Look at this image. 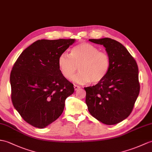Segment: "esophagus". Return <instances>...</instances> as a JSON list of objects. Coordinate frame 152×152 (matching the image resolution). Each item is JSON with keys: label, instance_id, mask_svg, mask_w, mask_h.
<instances>
[{"label": "esophagus", "instance_id": "obj_1", "mask_svg": "<svg viewBox=\"0 0 152 152\" xmlns=\"http://www.w3.org/2000/svg\"><path fill=\"white\" fill-rule=\"evenodd\" d=\"M74 88H75V91H77V89H80V87L78 86H76V85H75V86H74Z\"/></svg>", "mask_w": 152, "mask_h": 152}]
</instances>
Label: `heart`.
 Listing matches in <instances>:
<instances>
[{
	"label": "heart",
	"instance_id": "1",
	"mask_svg": "<svg viewBox=\"0 0 152 152\" xmlns=\"http://www.w3.org/2000/svg\"><path fill=\"white\" fill-rule=\"evenodd\" d=\"M110 65V58L106 52L85 42L73 47L70 56L63 53L58 58L60 72L68 80L72 79L78 66L80 72L73 77V81L80 84L100 83L107 75Z\"/></svg>",
	"mask_w": 152,
	"mask_h": 152
}]
</instances>
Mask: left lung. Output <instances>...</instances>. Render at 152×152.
I'll return each instance as SVG.
<instances>
[{
  "mask_svg": "<svg viewBox=\"0 0 152 152\" xmlns=\"http://www.w3.org/2000/svg\"><path fill=\"white\" fill-rule=\"evenodd\" d=\"M102 45L110 58V69L105 78L93 87H85L90 114L107 125L122 122L131 113L140 91L139 69L124 45L111 38L91 39Z\"/></svg>",
  "mask_w": 152,
  "mask_h": 152,
  "instance_id": "8db88e82",
  "label": "left lung"
}]
</instances>
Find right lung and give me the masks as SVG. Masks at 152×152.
I'll return each mask as SVG.
<instances>
[{"label": "right lung", "instance_id": "add662e5", "mask_svg": "<svg viewBox=\"0 0 152 152\" xmlns=\"http://www.w3.org/2000/svg\"><path fill=\"white\" fill-rule=\"evenodd\" d=\"M75 42L38 40L24 50L10 74L12 100L24 121L38 128L50 124L62 114L74 86L62 75L58 58Z\"/></svg>", "mask_w": 152, "mask_h": 152}]
</instances>
